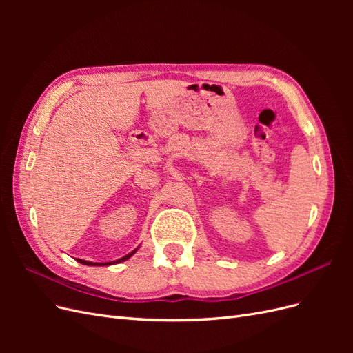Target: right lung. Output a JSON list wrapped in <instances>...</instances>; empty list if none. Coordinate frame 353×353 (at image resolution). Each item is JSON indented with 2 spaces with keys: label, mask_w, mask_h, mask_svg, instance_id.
<instances>
[{
  "label": "right lung",
  "mask_w": 353,
  "mask_h": 353,
  "mask_svg": "<svg viewBox=\"0 0 353 353\" xmlns=\"http://www.w3.org/2000/svg\"><path fill=\"white\" fill-rule=\"evenodd\" d=\"M140 249V245H138L137 249H134L131 253H128V254H125L123 258H121V259H116V261H112V262H90V261H83V259H77L79 263H82V265H88V266H109V265H114V263H121V262H123V261H128L131 258V256Z\"/></svg>",
  "instance_id": "add662e5"
}]
</instances>
